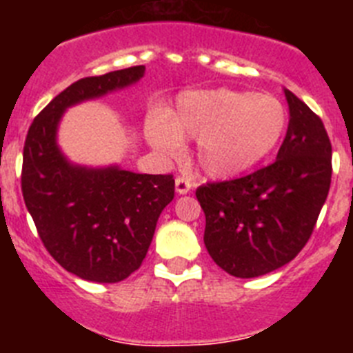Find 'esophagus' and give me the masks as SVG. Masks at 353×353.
Instances as JSON below:
<instances>
[{
	"label": "esophagus",
	"instance_id": "obj_1",
	"mask_svg": "<svg viewBox=\"0 0 353 353\" xmlns=\"http://www.w3.org/2000/svg\"><path fill=\"white\" fill-rule=\"evenodd\" d=\"M174 187H176V192L179 194H187V192L191 191V180L185 179V176H176V180H174Z\"/></svg>",
	"mask_w": 353,
	"mask_h": 353
}]
</instances>
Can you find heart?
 <instances>
[{"label": "heart", "instance_id": "obj_1", "mask_svg": "<svg viewBox=\"0 0 353 353\" xmlns=\"http://www.w3.org/2000/svg\"><path fill=\"white\" fill-rule=\"evenodd\" d=\"M288 127V111L272 97L252 92L187 93L176 113L155 120L152 145L164 154L180 148V138L198 139L199 168L214 179L236 176L269 157Z\"/></svg>", "mask_w": 353, "mask_h": 353}]
</instances>
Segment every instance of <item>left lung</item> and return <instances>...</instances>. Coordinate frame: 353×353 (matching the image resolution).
<instances>
[{"label":"left lung","instance_id":"left-lung-1","mask_svg":"<svg viewBox=\"0 0 353 353\" xmlns=\"http://www.w3.org/2000/svg\"><path fill=\"white\" fill-rule=\"evenodd\" d=\"M285 95L290 123L276 161L196 189L208 254L235 277L263 276L297 256L329 194L332 146L322 118L290 90Z\"/></svg>","mask_w":353,"mask_h":353}]
</instances>
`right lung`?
<instances>
[{"mask_svg":"<svg viewBox=\"0 0 353 353\" xmlns=\"http://www.w3.org/2000/svg\"><path fill=\"white\" fill-rule=\"evenodd\" d=\"M143 72L136 65L72 83L37 114L24 141L21 189L40 240L86 281H123L141 267L159 215L174 198V179L70 166L56 146V127L68 105L129 86Z\"/></svg>","mask_w":353,"mask_h":353,"instance_id":"obj_1","label":"right lung"}]
</instances>
